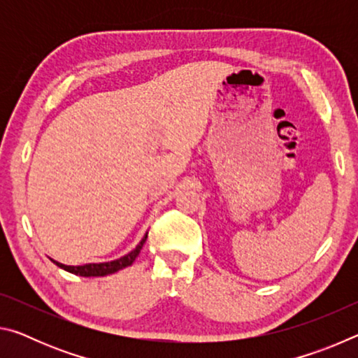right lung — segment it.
I'll return each instance as SVG.
<instances>
[{
  "mask_svg": "<svg viewBox=\"0 0 358 358\" xmlns=\"http://www.w3.org/2000/svg\"><path fill=\"white\" fill-rule=\"evenodd\" d=\"M148 237V232L145 234V237L142 238L141 243L137 245V248L134 251H131L129 254H126V256L120 257L117 260H112V262H102V264H85V265H64V264H59L57 260H53L59 268H63L66 271H69V273H74V275H80V276H104V275H110L115 273V271H118L121 268H124V266H129L132 262H134L136 257L138 256V252H141L142 246L145 241H147Z\"/></svg>",
  "mask_w": 358,
  "mask_h": 358,
  "instance_id": "add662e5",
  "label": "right lung"
}]
</instances>
